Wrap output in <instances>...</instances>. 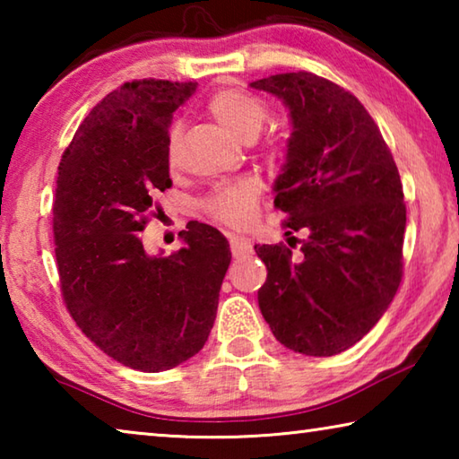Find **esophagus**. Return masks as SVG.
I'll list each match as a JSON object with an SVG mask.
<instances>
[{
  "label": "esophagus",
  "instance_id": "34e87169",
  "mask_svg": "<svg viewBox=\"0 0 459 459\" xmlns=\"http://www.w3.org/2000/svg\"><path fill=\"white\" fill-rule=\"evenodd\" d=\"M230 251L235 257H245V255L253 251V245L245 237H230Z\"/></svg>",
  "mask_w": 459,
  "mask_h": 459
}]
</instances>
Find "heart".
Listing matches in <instances>:
<instances>
[{"label":"heart","mask_w":459,"mask_h":459,"mask_svg":"<svg viewBox=\"0 0 459 459\" xmlns=\"http://www.w3.org/2000/svg\"><path fill=\"white\" fill-rule=\"evenodd\" d=\"M206 111L212 115L214 121L227 131L229 135L251 142L259 134L267 121V107L257 97L248 95L238 89H221L208 99ZM269 153H279L277 143H269ZM168 164L176 168L178 164V131L169 134L168 142ZM259 200V186L253 180H240L224 188L216 190L206 202L208 212L222 224L229 227H245L253 221L255 208Z\"/></svg>","instance_id":"heart-1"}]
</instances>
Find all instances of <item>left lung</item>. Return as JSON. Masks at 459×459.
Wrapping results in <instances>:
<instances>
[{"instance_id": "8db88e82", "label": "left lung", "mask_w": 459, "mask_h": 459, "mask_svg": "<svg viewBox=\"0 0 459 459\" xmlns=\"http://www.w3.org/2000/svg\"><path fill=\"white\" fill-rule=\"evenodd\" d=\"M248 87L290 111L275 206L287 212V235L307 230L295 257L285 245H255L267 267L261 314L290 351L340 354L375 328L399 290L407 211L397 164L367 108L338 84L299 71Z\"/></svg>"}]
</instances>
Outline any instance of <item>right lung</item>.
Wrapping results in <instances>:
<instances>
[{
    "label": "right lung",
    "instance_id": "obj_1",
    "mask_svg": "<svg viewBox=\"0 0 459 459\" xmlns=\"http://www.w3.org/2000/svg\"><path fill=\"white\" fill-rule=\"evenodd\" d=\"M196 82L134 81L108 92L76 129L52 204L60 290L84 336L142 372L174 368L206 344L230 265L221 230L192 221L184 247L143 248L153 196L172 186L168 129ZM159 212L155 213L154 211Z\"/></svg>",
    "mask_w": 459,
    "mask_h": 459
}]
</instances>
